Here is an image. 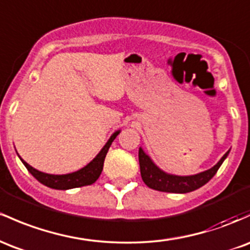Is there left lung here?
<instances>
[{"mask_svg": "<svg viewBox=\"0 0 250 250\" xmlns=\"http://www.w3.org/2000/svg\"><path fill=\"white\" fill-rule=\"evenodd\" d=\"M228 154H229V152H227L226 154L222 156L217 165H215L208 171L194 175H188V177H179V175L167 174L161 171L160 168H158L153 164V161L150 160L149 156L145 154L144 150L140 148V171H141V177L144 183L153 190L171 192V193H188V192L202 188L203 185L209 182L211 178L216 174V172L218 171V168L221 167L222 163H223Z\"/></svg>", "mask_w": 250, "mask_h": 250, "instance_id": "obj_1", "label": "left lung"}]
</instances>
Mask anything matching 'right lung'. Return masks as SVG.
<instances>
[{
	"instance_id": "right-lung-1",
	"label": "right lung",
	"mask_w": 250,
	"mask_h": 250,
	"mask_svg": "<svg viewBox=\"0 0 250 250\" xmlns=\"http://www.w3.org/2000/svg\"><path fill=\"white\" fill-rule=\"evenodd\" d=\"M120 131H116L111 135V138L109 139V141L106 142L105 146L102 148L98 155L96 156L94 160L84 167V168L79 169V171L73 172L70 174H64V175H53V174H47L42 173V172L38 171V169L33 168L32 166H29L26 161L22 160L23 165L26 166V168L31 172L33 177L37 180H39L41 184L48 186L51 188H56V190H68V188H82V186L91 185L96 180L98 179L101 173H102L103 169V164L104 159H105L106 153H108L109 148H110L112 141L116 139V136L119 135Z\"/></svg>"
}]
</instances>
